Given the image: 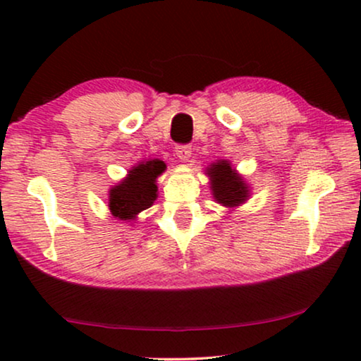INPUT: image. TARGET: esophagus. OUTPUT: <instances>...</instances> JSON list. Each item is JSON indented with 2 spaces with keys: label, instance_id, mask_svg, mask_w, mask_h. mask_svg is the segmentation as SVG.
I'll return each instance as SVG.
<instances>
[{
  "label": "esophagus",
  "instance_id": "34e87169",
  "mask_svg": "<svg viewBox=\"0 0 361 361\" xmlns=\"http://www.w3.org/2000/svg\"><path fill=\"white\" fill-rule=\"evenodd\" d=\"M176 156L179 157L180 161L187 162L192 157V147L190 146H177L176 147Z\"/></svg>",
  "mask_w": 361,
  "mask_h": 361
}]
</instances>
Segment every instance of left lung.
Instances as JSON below:
<instances>
[{"instance_id": "1", "label": "left lung", "mask_w": 361, "mask_h": 361, "mask_svg": "<svg viewBox=\"0 0 361 361\" xmlns=\"http://www.w3.org/2000/svg\"><path fill=\"white\" fill-rule=\"evenodd\" d=\"M205 174L209 176L212 195L216 204L226 209H236L250 199L251 189L245 177L231 167V162L219 159L207 167Z\"/></svg>"}]
</instances>
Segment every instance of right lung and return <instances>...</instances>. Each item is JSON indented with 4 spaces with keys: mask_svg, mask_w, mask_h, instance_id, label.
Returning <instances> with one entry per match:
<instances>
[{
    "mask_svg": "<svg viewBox=\"0 0 361 361\" xmlns=\"http://www.w3.org/2000/svg\"><path fill=\"white\" fill-rule=\"evenodd\" d=\"M166 171L164 161L147 159L133 166L125 179L108 190V209L121 221H135L157 199V177Z\"/></svg>",
    "mask_w": 361,
    "mask_h": 361,
    "instance_id": "obj_1",
    "label": "right lung"
}]
</instances>
